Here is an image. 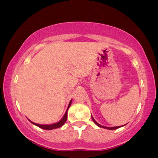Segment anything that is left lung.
Instances as JSON below:
<instances>
[{
	"label": "left lung",
	"instance_id": "left-lung-1",
	"mask_svg": "<svg viewBox=\"0 0 158 158\" xmlns=\"http://www.w3.org/2000/svg\"><path fill=\"white\" fill-rule=\"evenodd\" d=\"M92 119H93V121H94V123H95L96 125H97L99 127H101V128H107V129H110V130H114V129H117V128H119V126H117V127H106V126H101V125H99V123H97L96 122L95 120H94V119L93 118V117H92Z\"/></svg>",
	"mask_w": 158,
	"mask_h": 158
}]
</instances>
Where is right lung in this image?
Here are the masks:
<instances>
[{"label": "right lung", "mask_w": 158, "mask_h": 158, "mask_svg": "<svg viewBox=\"0 0 158 158\" xmlns=\"http://www.w3.org/2000/svg\"><path fill=\"white\" fill-rule=\"evenodd\" d=\"M71 102L72 101H70V104H69L68 109H67L66 112H65L64 116L63 117V118L61 119L60 121H59V122L54 123V124H51V125H40V124H37V123H32V122H31V121H30V122H31L32 124L35 125V126L39 127V128H43V129H45V130H51V129H54V128H59V127H61L64 124L65 122H66V120H67V118H68V110L69 107H70V105H71Z\"/></svg>", "instance_id": "obj_1"}]
</instances>
